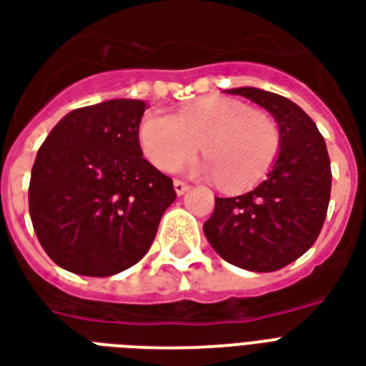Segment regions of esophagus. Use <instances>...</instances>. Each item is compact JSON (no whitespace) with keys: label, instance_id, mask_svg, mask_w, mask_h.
Listing matches in <instances>:
<instances>
[{"label":"esophagus","instance_id":"1","mask_svg":"<svg viewBox=\"0 0 366 366\" xmlns=\"http://www.w3.org/2000/svg\"><path fill=\"white\" fill-rule=\"evenodd\" d=\"M174 189H175V192H177V194H185L187 191H189V189H191V187L187 185V183H183V181H174Z\"/></svg>","mask_w":366,"mask_h":366}]
</instances>
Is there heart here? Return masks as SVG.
Here are the masks:
<instances>
[{"mask_svg":"<svg viewBox=\"0 0 366 366\" xmlns=\"http://www.w3.org/2000/svg\"><path fill=\"white\" fill-rule=\"evenodd\" d=\"M139 143L144 157L162 172L191 158L200 143L208 162L192 168L215 175L222 189L242 191L271 169L280 151V132L267 114L242 101L212 95L177 116L147 112L139 124Z\"/></svg>","mask_w":366,"mask_h":366,"instance_id":"1","label":"heart"}]
</instances>
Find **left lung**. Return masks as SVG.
<instances>
[{
    "mask_svg": "<svg viewBox=\"0 0 366 366\" xmlns=\"http://www.w3.org/2000/svg\"><path fill=\"white\" fill-rule=\"evenodd\" d=\"M250 99L279 124L280 151L267 179L239 197H215L204 234L225 262L269 273L296 262L321 233L330 200V158L315 122L277 93L227 89Z\"/></svg>",
    "mask_w": 366,
    "mask_h": 366,
    "instance_id": "left-lung-1",
    "label": "left lung"
}]
</instances>
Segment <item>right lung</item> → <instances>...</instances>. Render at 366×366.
Returning a JSON list of instances; mask_svg holds the SVG:
<instances>
[{
  "label": "right lung",
  "instance_id": "1",
  "mask_svg": "<svg viewBox=\"0 0 366 366\" xmlns=\"http://www.w3.org/2000/svg\"><path fill=\"white\" fill-rule=\"evenodd\" d=\"M139 99L68 112L34 162L28 206L47 256L70 273L110 277L149 252L174 183L143 158Z\"/></svg>",
  "mask_w": 366,
  "mask_h": 366
}]
</instances>
